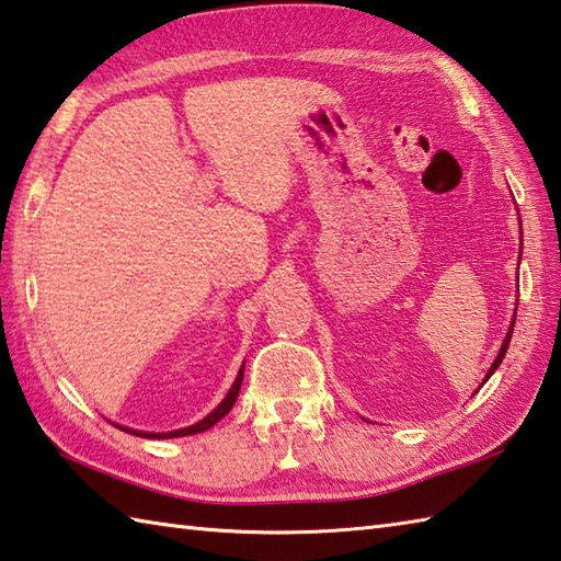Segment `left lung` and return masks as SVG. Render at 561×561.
I'll return each mask as SVG.
<instances>
[{"label":"left lung","mask_w":561,"mask_h":561,"mask_svg":"<svg viewBox=\"0 0 561 561\" xmlns=\"http://www.w3.org/2000/svg\"><path fill=\"white\" fill-rule=\"evenodd\" d=\"M513 325H515V318H513V323H511V331H508V335H506V340H503V345H501V353H499V357L493 359V365H491V369H489V375H486V379L493 375V371L499 369V365L503 362V357H506V350H508V345H511V335H513ZM484 379V381H486Z\"/></svg>","instance_id":"left-lung-1"}]
</instances>
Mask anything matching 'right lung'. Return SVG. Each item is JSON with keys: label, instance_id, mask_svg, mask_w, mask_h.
<instances>
[{"label": "right lung", "instance_id": "obj_1", "mask_svg": "<svg viewBox=\"0 0 561 561\" xmlns=\"http://www.w3.org/2000/svg\"><path fill=\"white\" fill-rule=\"evenodd\" d=\"M243 371H245V367H240V371H238V377H236V381H233V387H230V391L226 393V399L216 405V409L206 415L204 421H199L196 425H190V427H182V431H172V433H138V431H130V427H121V425H116V427H121V431H126V433H134V435H140V437H158V440H164V437H184V435H194V433H204V431H208V427L211 425H216L218 421L224 419V415L233 409V403H236V399H238V391H240V383H243Z\"/></svg>", "mask_w": 561, "mask_h": 561}]
</instances>
